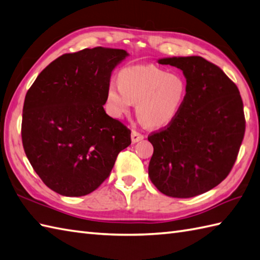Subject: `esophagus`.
<instances>
[{"label": "esophagus", "instance_id": "34e87169", "mask_svg": "<svg viewBox=\"0 0 260 260\" xmlns=\"http://www.w3.org/2000/svg\"><path fill=\"white\" fill-rule=\"evenodd\" d=\"M142 139H143V136L141 134H139V132H137V131L131 132V141H132V143H137V142L141 141Z\"/></svg>", "mask_w": 260, "mask_h": 260}]
</instances>
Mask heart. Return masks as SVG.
I'll use <instances>...</instances> for the list:
<instances>
[{"instance_id": "b5f03b06", "label": "heart", "mask_w": 260, "mask_h": 260, "mask_svg": "<svg viewBox=\"0 0 260 260\" xmlns=\"http://www.w3.org/2000/svg\"><path fill=\"white\" fill-rule=\"evenodd\" d=\"M186 94V81L179 74L155 66H135L119 73V82L109 83L107 107L112 117L120 119L137 103L141 122L160 129L174 122Z\"/></svg>"}]
</instances>
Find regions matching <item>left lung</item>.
Returning a JSON list of instances; mask_svg holds the SVG:
<instances>
[{
    "label": "left lung",
    "mask_w": 260,
    "mask_h": 260,
    "mask_svg": "<svg viewBox=\"0 0 260 260\" xmlns=\"http://www.w3.org/2000/svg\"><path fill=\"white\" fill-rule=\"evenodd\" d=\"M159 64L180 69L187 94L178 117L148 137V174L160 192L190 198L218 186L232 170L245 135L239 90L220 68L201 56H172Z\"/></svg>",
    "instance_id": "left-lung-1"
}]
</instances>
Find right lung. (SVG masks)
<instances>
[{"instance_id":"add662e5","label":"right lung","mask_w":260,"mask_h":260,"mask_svg":"<svg viewBox=\"0 0 260 260\" xmlns=\"http://www.w3.org/2000/svg\"><path fill=\"white\" fill-rule=\"evenodd\" d=\"M128 52L96 47L57 57L39 74L23 106L22 142L53 191L81 197L110 175L131 131L106 113L113 69Z\"/></svg>"}]
</instances>
